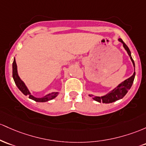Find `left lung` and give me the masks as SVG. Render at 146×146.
Segmentation results:
<instances>
[{"instance_id":"left-lung-1","label":"left lung","mask_w":146,"mask_h":146,"mask_svg":"<svg viewBox=\"0 0 146 146\" xmlns=\"http://www.w3.org/2000/svg\"><path fill=\"white\" fill-rule=\"evenodd\" d=\"M119 40L120 42H121L123 43V45L124 48L125 49V50L127 51L128 55L130 56V59L132 60V63H133L134 67H135V62H134L133 59H132V56H131V52L129 50L128 47L126 45V44L123 41L122 39L119 38ZM135 72H134L133 75L132 76H130V78H127L122 83L119 84V86L117 87V88L114 89L112 92L108 93V94H106V96H95V97L93 98V99L94 101H98V102L101 103L103 102L104 104H110V103L114 102V101H117V100H119L122 99L125 95L127 94V92H128L129 90L130 89V88L132 87V83H133L134 79H135ZM90 96H92L91 95H90Z\"/></svg>"}]
</instances>
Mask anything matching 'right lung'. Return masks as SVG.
<instances>
[{
	"instance_id": "add662e5",
	"label": "right lung",
	"mask_w": 146,
	"mask_h": 146,
	"mask_svg": "<svg viewBox=\"0 0 146 146\" xmlns=\"http://www.w3.org/2000/svg\"><path fill=\"white\" fill-rule=\"evenodd\" d=\"M12 76L14 80V82H15L16 86L18 87V88H19L25 95H26V96L28 95L29 99L34 100V101H36V102H46V101H50V100L54 99L56 96L58 94V92H52L51 94H47L42 98H36L32 96V95H31L30 92H29L27 87L25 86L23 81H21L20 77H19V75H18L17 65H16L15 58L14 59V62H13L12 64Z\"/></svg>"
}]
</instances>
